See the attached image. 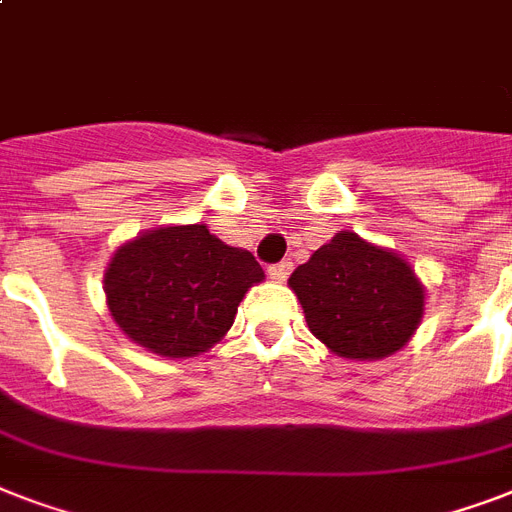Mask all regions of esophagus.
<instances>
[{"mask_svg": "<svg viewBox=\"0 0 512 512\" xmlns=\"http://www.w3.org/2000/svg\"><path fill=\"white\" fill-rule=\"evenodd\" d=\"M289 273H292V263H287V260H284V263H276V265H271V268H268V276H271L273 281H287L289 279Z\"/></svg>", "mask_w": 512, "mask_h": 512, "instance_id": "1", "label": "esophagus"}]
</instances>
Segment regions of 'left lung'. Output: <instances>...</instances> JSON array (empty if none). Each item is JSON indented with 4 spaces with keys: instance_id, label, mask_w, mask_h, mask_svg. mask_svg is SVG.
<instances>
[{
    "instance_id": "1",
    "label": "left lung",
    "mask_w": 512,
    "mask_h": 512,
    "mask_svg": "<svg viewBox=\"0 0 512 512\" xmlns=\"http://www.w3.org/2000/svg\"><path fill=\"white\" fill-rule=\"evenodd\" d=\"M289 289L316 340L340 358L380 361L412 340L425 313V284L388 247L340 231L297 265Z\"/></svg>"
}]
</instances>
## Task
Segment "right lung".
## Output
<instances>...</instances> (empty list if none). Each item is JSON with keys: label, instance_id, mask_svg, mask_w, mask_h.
Returning a JSON list of instances; mask_svg holds the SVG:
<instances>
[{"label": "right lung", "instance_id": "add662e5", "mask_svg": "<svg viewBox=\"0 0 512 512\" xmlns=\"http://www.w3.org/2000/svg\"><path fill=\"white\" fill-rule=\"evenodd\" d=\"M263 279L252 252L191 223L124 241L108 260L103 289L111 319L135 345L162 358H191L228 335L239 303Z\"/></svg>", "mask_w": 512, "mask_h": 512}]
</instances>
